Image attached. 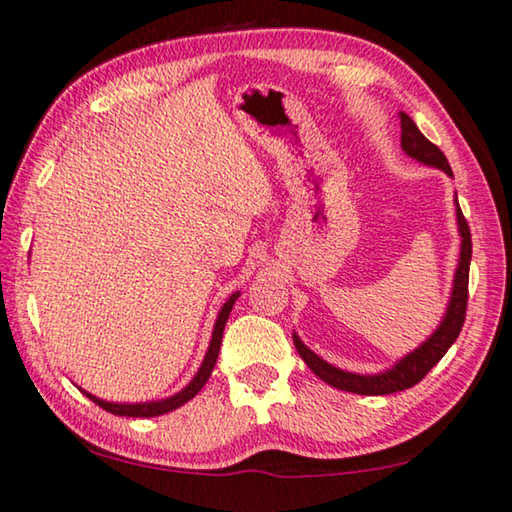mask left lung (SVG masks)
<instances>
[{"label":"left lung","instance_id":"1","mask_svg":"<svg viewBox=\"0 0 512 512\" xmlns=\"http://www.w3.org/2000/svg\"><path fill=\"white\" fill-rule=\"evenodd\" d=\"M400 146H403V151L410 157H414V160L428 164V167L442 169L444 174L453 176L451 167H448L446 155L439 151L432 141H428L421 135V130L416 128V123L405 112H400ZM455 215H458V231L462 238L460 261H458V270H455L448 309L444 313L442 325L435 329V334H432L426 343H421L414 352H410V355L400 359L396 366L389 368V371L377 373V375H357V373L341 371V368H336L332 364H327L325 359H320L316 352H311L309 348H306V345L300 341V336L293 334V343H295L297 352H300V357L306 361V366H309L322 382L332 384V387L341 389V391L359 393V396H387V393L405 391V389L414 387V384H419L423 377L428 375L430 368L446 355V350L455 343V338L460 336L462 325H465L467 300H469L471 233H469L467 219H465V215H462L460 206H458V210H455Z\"/></svg>","mask_w":512,"mask_h":512}]
</instances>
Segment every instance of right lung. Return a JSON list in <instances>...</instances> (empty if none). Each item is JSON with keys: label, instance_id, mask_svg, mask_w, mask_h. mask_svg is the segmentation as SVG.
Instances as JSON below:
<instances>
[{"label": "right lung", "instance_id": "obj_1", "mask_svg": "<svg viewBox=\"0 0 512 512\" xmlns=\"http://www.w3.org/2000/svg\"><path fill=\"white\" fill-rule=\"evenodd\" d=\"M240 293H233L226 304L222 306V311H219L217 322H215V329H212V338H210V345H208V352L206 357H203V364L199 371H196L194 380L187 384L183 391H178L176 396L171 398H164V400H153V403H107V400H100L96 396H91L89 391H82L86 398H91L93 403L98 407H102L105 412H112L116 416H141V419H148V416H160V414H167V412H174L178 410L180 405H185L187 400H192L196 393L203 389V384L208 382V377L212 373V368L217 364V357H219V345H222V336H224V327H226V320L231 316V309L235 300H238Z\"/></svg>", "mask_w": 512, "mask_h": 512}]
</instances>
